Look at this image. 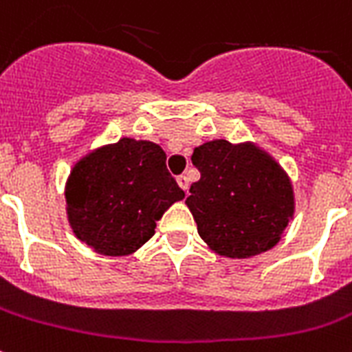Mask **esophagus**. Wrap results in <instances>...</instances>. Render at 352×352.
<instances>
[{"label": "esophagus", "mask_w": 352, "mask_h": 352, "mask_svg": "<svg viewBox=\"0 0 352 352\" xmlns=\"http://www.w3.org/2000/svg\"><path fill=\"white\" fill-rule=\"evenodd\" d=\"M177 182H179V186H181L182 190L188 193V188H190V179H188L186 175H179V177H177Z\"/></svg>", "instance_id": "obj_1"}]
</instances>
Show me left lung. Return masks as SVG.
<instances>
[{
	"label": "left lung",
	"mask_w": 352,
	"mask_h": 352,
	"mask_svg": "<svg viewBox=\"0 0 352 352\" xmlns=\"http://www.w3.org/2000/svg\"><path fill=\"white\" fill-rule=\"evenodd\" d=\"M201 179L186 199L202 241L219 255L248 258L271 250L295 211L282 168L251 144L224 139L193 150Z\"/></svg>",
	"instance_id": "8db88e82"
}]
</instances>
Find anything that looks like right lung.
Returning <instances> with one entry per match:
<instances>
[{
  "label": "right lung",
  "instance_id": "add662e5",
  "mask_svg": "<svg viewBox=\"0 0 352 352\" xmlns=\"http://www.w3.org/2000/svg\"><path fill=\"white\" fill-rule=\"evenodd\" d=\"M65 197L77 239L102 255L124 256L150 241L155 222L184 191L159 144L122 137L77 162Z\"/></svg>",
  "mask_w": 352,
  "mask_h": 352
}]
</instances>
